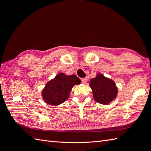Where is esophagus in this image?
Returning a JSON list of instances; mask_svg holds the SVG:
<instances>
[{
    "label": "esophagus",
    "instance_id": "34e87169",
    "mask_svg": "<svg viewBox=\"0 0 151 151\" xmlns=\"http://www.w3.org/2000/svg\"><path fill=\"white\" fill-rule=\"evenodd\" d=\"M81 82H82V83L85 84L86 82H87V78H86V77H84V78H82L81 79Z\"/></svg>",
    "mask_w": 151,
    "mask_h": 151
}]
</instances>
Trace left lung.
I'll return each mask as SVG.
<instances>
[{
	"mask_svg": "<svg viewBox=\"0 0 151 151\" xmlns=\"http://www.w3.org/2000/svg\"><path fill=\"white\" fill-rule=\"evenodd\" d=\"M90 87L94 99L99 103L107 104L116 96L118 90L115 83L101 74L91 80Z\"/></svg>",
	"mask_w": 151,
	"mask_h": 151,
	"instance_id": "obj_1",
	"label": "left lung"
}]
</instances>
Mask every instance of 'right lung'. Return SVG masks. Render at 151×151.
Returning a JSON list of instances; mask_svg holds the SVG:
<instances>
[{
    "label": "right lung",
    "mask_w": 151,
    "mask_h": 151,
    "mask_svg": "<svg viewBox=\"0 0 151 151\" xmlns=\"http://www.w3.org/2000/svg\"><path fill=\"white\" fill-rule=\"evenodd\" d=\"M80 83L81 80L75 75L59 74L46 84L43 91L44 101L50 105L60 104L67 99L72 87Z\"/></svg>",
    "instance_id": "obj_1"
}]
</instances>
